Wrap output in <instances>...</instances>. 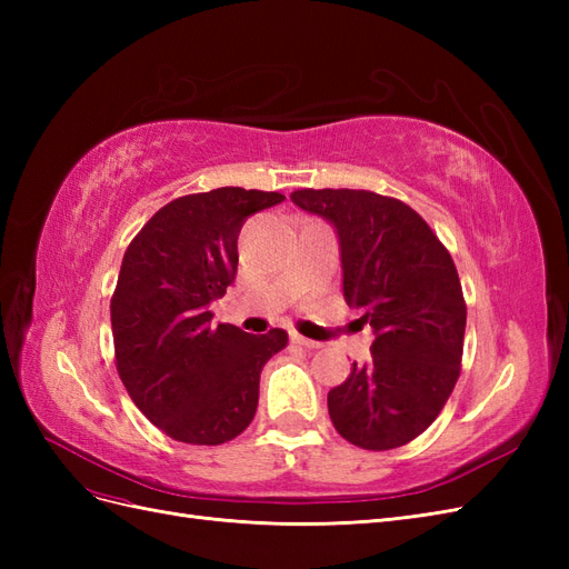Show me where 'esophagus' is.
Wrapping results in <instances>:
<instances>
[{"label":"esophagus","instance_id":"34e87169","mask_svg":"<svg viewBox=\"0 0 569 569\" xmlns=\"http://www.w3.org/2000/svg\"><path fill=\"white\" fill-rule=\"evenodd\" d=\"M291 341L299 343V347H303V349H320V343H318V341H313V339H306V337H303V335H299V332H291Z\"/></svg>","mask_w":569,"mask_h":569}]
</instances>
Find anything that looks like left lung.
I'll return each instance as SVG.
<instances>
[{
	"label": "left lung",
	"instance_id": "8db88e82",
	"mask_svg": "<svg viewBox=\"0 0 569 569\" xmlns=\"http://www.w3.org/2000/svg\"><path fill=\"white\" fill-rule=\"evenodd\" d=\"M332 222L343 299L375 330L370 366L327 393L337 432L366 451L406 446L437 420L460 377L468 306L453 258L408 203L368 189H297Z\"/></svg>",
	"mask_w": 569,
	"mask_h": 569
}]
</instances>
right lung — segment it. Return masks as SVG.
I'll return each instance as SVG.
<instances>
[{"label":"right lung","mask_w":569,"mask_h":569,"mask_svg":"<svg viewBox=\"0 0 569 569\" xmlns=\"http://www.w3.org/2000/svg\"><path fill=\"white\" fill-rule=\"evenodd\" d=\"M280 192L218 187L178 197L134 234L111 297L120 382L151 425L182 443L218 446L251 425L258 382L287 332L213 322L209 303L234 280L244 220Z\"/></svg>","instance_id":"add662e5"}]
</instances>
